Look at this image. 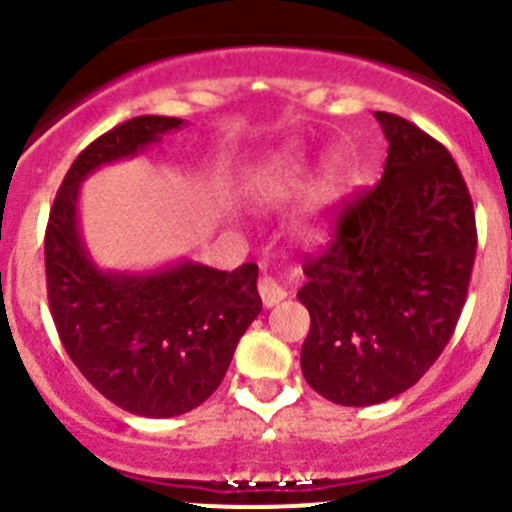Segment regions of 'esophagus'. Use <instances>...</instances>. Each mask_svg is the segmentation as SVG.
Listing matches in <instances>:
<instances>
[{"label": "esophagus", "instance_id": "1", "mask_svg": "<svg viewBox=\"0 0 512 512\" xmlns=\"http://www.w3.org/2000/svg\"><path fill=\"white\" fill-rule=\"evenodd\" d=\"M257 289H260V297L265 302V307H275V304H280L287 297V289L272 275H262L260 282H257Z\"/></svg>", "mask_w": 512, "mask_h": 512}]
</instances>
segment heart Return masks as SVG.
Masks as SVG:
<instances>
[{
	"label": "heart",
	"instance_id": "heart-1",
	"mask_svg": "<svg viewBox=\"0 0 512 512\" xmlns=\"http://www.w3.org/2000/svg\"><path fill=\"white\" fill-rule=\"evenodd\" d=\"M289 183H292V175H287L285 170V175H275V178L265 180L262 190H265L267 195H282L289 188Z\"/></svg>",
	"mask_w": 512,
	"mask_h": 512
}]
</instances>
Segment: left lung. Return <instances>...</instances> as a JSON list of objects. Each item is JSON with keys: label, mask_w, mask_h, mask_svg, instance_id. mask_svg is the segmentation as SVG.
<instances>
[{"label": "left lung", "mask_w": 512, "mask_h": 512, "mask_svg": "<svg viewBox=\"0 0 512 512\" xmlns=\"http://www.w3.org/2000/svg\"><path fill=\"white\" fill-rule=\"evenodd\" d=\"M389 156L344 200L334 237L304 257L309 309L302 374L339 406L411 389L456 332L476 262V213L451 153L396 113L376 111Z\"/></svg>", "instance_id": "left-lung-1"}]
</instances>
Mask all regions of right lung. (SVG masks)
I'll return each instance as SVG.
<instances>
[{
  "instance_id": "right-lung-1",
  "label": "right lung",
  "mask_w": 512,
  "mask_h": 512,
  "mask_svg": "<svg viewBox=\"0 0 512 512\" xmlns=\"http://www.w3.org/2000/svg\"><path fill=\"white\" fill-rule=\"evenodd\" d=\"M180 126V118L136 116L89 143L56 193L44 237L46 294L66 354L108 401L148 418L180 416L213 396L262 312L255 262L232 272L178 262L123 275L101 272L86 255L81 180Z\"/></svg>"
}]
</instances>
